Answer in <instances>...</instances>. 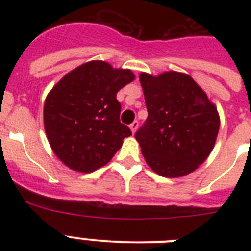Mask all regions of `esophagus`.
I'll use <instances>...</instances> for the list:
<instances>
[{"instance_id": "obj_1", "label": "esophagus", "mask_w": 251, "mask_h": 251, "mask_svg": "<svg viewBox=\"0 0 251 251\" xmlns=\"http://www.w3.org/2000/svg\"><path fill=\"white\" fill-rule=\"evenodd\" d=\"M138 126H139L138 121H134L132 124H130L129 128H130V130H132V133H136V130L138 129Z\"/></svg>"}]
</instances>
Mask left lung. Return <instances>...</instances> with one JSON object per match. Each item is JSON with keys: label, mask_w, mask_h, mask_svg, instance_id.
Listing matches in <instances>:
<instances>
[{"label": "left lung", "mask_w": 251, "mask_h": 251, "mask_svg": "<svg viewBox=\"0 0 251 251\" xmlns=\"http://www.w3.org/2000/svg\"><path fill=\"white\" fill-rule=\"evenodd\" d=\"M148 117L136 132L147 165L163 177H181L202 165L215 146L216 106L190 75L142 73Z\"/></svg>", "instance_id": "8db88e82"}]
</instances>
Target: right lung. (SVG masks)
<instances>
[{
    "label": "right lung",
    "mask_w": 251,
    "mask_h": 251,
    "mask_svg": "<svg viewBox=\"0 0 251 251\" xmlns=\"http://www.w3.org/2000/svg\"><path fill=\"white\" fill-rule=\"evenodd\" d=\"M134 80L128 69L94 60L77 66L51 89L44 105L49 143L64 165L93 172L106 165L132 136L121 123L117 93Z\"/></svg>",
    "instance_id": "right-lung-1"
}]
</instances>
